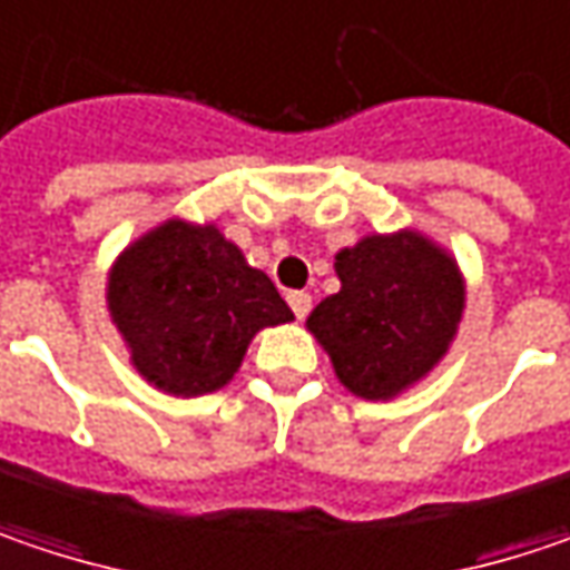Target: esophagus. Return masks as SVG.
<instances>
[{"instance_id":"esophagus-1","label":"esophagus","mask_w":570,"mask_h":570,"mask_svg":"<svg viewBox=\"0 0 570 570\" xmlns=\"http://www.w3.org/2000/svg\"><path fill=\"white\" fill-rule=\"evenodd\" d=\"M286 303H289V309H293V316L296 318H306V313L313 309V296L303 293V289H293V293L286 296Z\"/></svg>"}]
</instances>
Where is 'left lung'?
<instances>
[{"label":"left lung","mask_w":570,"mask_h":570,"mask_svg":"<svg viewBox=\"0 0 570 570\" xmlns=\"http://www.w3.org/2000/svg\"><path fill=\"white\" fill-rule=\"evenodd\" d=\"M342 289L306 328L335 377L361 400H393L449 354L464 313V277L452 254L416 228L364 235L335 254Z\"/></svg>","instance_id":"left-lung-1"}]
</instances>
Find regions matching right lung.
Here are the masks:
<instances>
[{
	"instance_id": "obj_1",
	"label": "right lung",
	"mask_w": 570,
	"mask_h": 570,
	"mask_svg": "<svg viewBox=\"0 0 570 570\" xmlns=\"http://www.w3.org/2000/svg\"><path fill=\"white\" fill-rule=\"evenodd\" d=\"M106 306L135 371L170 396L222 390L261 328L293 322L235 242L186 218L160 222L118 254Z\"/></svg>"
}]
</instances>
